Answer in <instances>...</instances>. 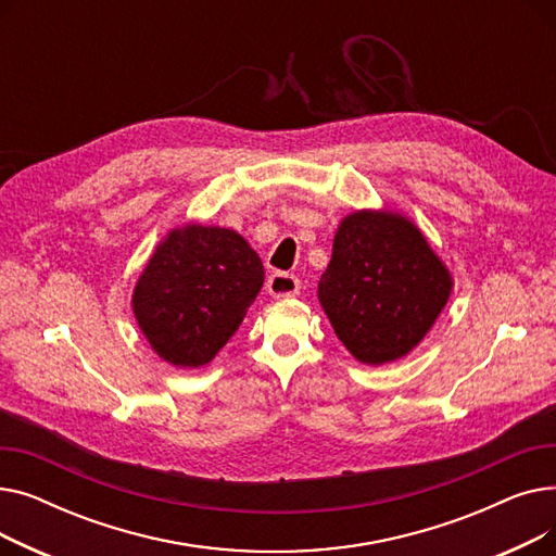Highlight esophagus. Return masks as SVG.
Wrapping results in <instances>:
<instances>
[{"label": "esophagus", "mask_w": 556, "mask_h": 556, "mask_svg": "<svg viewBox=\"0 0 556 556\" xmlns=\"http://www.w3.org/2000/svg\"><path fill=\"white\" fill-rule=\"evenodd\" d=\"M300 288H302L300 279L295 275H288V273H275L268 279V293L277 300L300 295Z\"/></svg>", "instance_id": "obj_1"}]
</instances>
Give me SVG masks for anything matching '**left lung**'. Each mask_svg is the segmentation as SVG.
I'll return each instance as SVG.
<instances>
[{"label":"left lung","instance_id":"8db88e82","mask_svg":"<svg viewBox=\"0 0 556 556\" xmlns=\"http://www.w3.org/2000/svg\"><path fill=\"white\" fill-rule=\"evenodd\" d=\"M451 290L446 263L410 218L390 210H356L336 229L317 300L346 352L378 367L413 352Z\"/></svg>","mask_w":556,"mask_h":556}]
</instances>
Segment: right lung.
Listing matches in <instances>:
<instances>
[{
	"label": "right lung",
	"mask_w": 556,
	"mask_h": 556,
	"mask_svg": "<svg viewBox=\"0 0 556 556\" xmlns=\"http://www.w3.org/2000/svg\"><path fill=\"white\" fill-rule=\"evenodd\" d=\"M263 277L258 254L239 231L187 223L170 229L143 266L132 313L162 361L195 369L237 333Z\"/></svg>",
	"instance_id": "add662e5"
}]
</instances>
